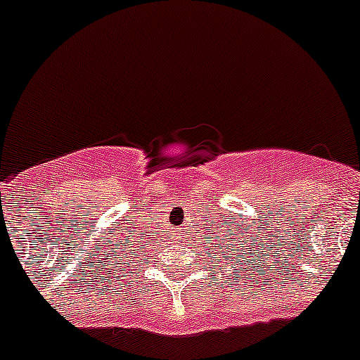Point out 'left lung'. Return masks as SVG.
<instances>
[{
  "label": "left lung",
  "mask_w": 360,
  "mask_h": 360,
  "mask_svg": "<svg viewBox=\"0 0 360 360\" xmlns=\"http://www.w3.org/2000/svg\"><path fill=\"white\" fill-rule=\"evenodd\" d=\"M245 231H247V227L241 229L238 221H231V219L225 218L224 224L218 225L216 232L211 231L212 236L216 238L214 245L218 247L216 256H224V263H231L232 269H236V265H240L241 269H245V266L249 269V265H252L256 257L259 256L257 250H263V247H265V243H262V238L257 234H249ZM241 262L244 263L243 266L240 265Z\"/></svg>",
  "instance_id": "left-lung-1"
}]
</instances>
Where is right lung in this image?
Masks as SVG:
<instances>
[{
  "label": "right lung",
  "mask_w": 360,
  "mask_h": 360,
  "mask_svg": "<svg viewBox=\"0 0 360 360\" xmlns=\"http://www.w3.org/2000/svg\"><path fill=\"white\" fill-rule=\"evenodd\" d=\"M113 232H115L117 243H111L108 249L115 247V250H111V252L120 256V259H126V257L133 259V250H135V243H133V240H135V238H133L135 236V231H133V227H129V225L128 227H126V225H120V227H115ZM141 240H144V236H142Z\"/></svg>",
  "instance_id": "add662e5"
}]
</instances>
